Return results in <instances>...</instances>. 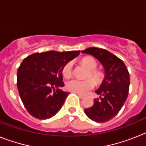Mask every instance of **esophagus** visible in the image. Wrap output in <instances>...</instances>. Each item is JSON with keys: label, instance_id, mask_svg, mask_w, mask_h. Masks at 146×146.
Returning <instances> with one entry per match:
<instances>
[{"label": "esophagus", "instance_id": "34e87169", "mask_svg": "<svg viewBox=\"0 0 146 146\" xmlns=\"http://www.w3.org/2000/svg\"><path fill=\"white\" fill-rule=\"evenodd\" d=\"M77 95H78V96H79V97L80 98V99H83V98L85 97V96H83V95H81V94H77Z\"/></svg>", "mask_w": 146, "mask_h": 146}]
</instances>
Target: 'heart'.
<instances>
[{
    "label": "heart",
    "instance_id": "heart-1",
    "mask_svg": "<svg viewBox=\"0 0 146 146\" xmlns=\"http://www.w3.org/2000/svg\"><path fill=\"white\" fill-rule=\"evenodd\" d=\"M82 64L89 69L87 77H91L95 82H99L101 80V74L96 70L97 64L96 60L92 58H84L82 60ZM73 64L72 62H68L63 68V74L65 77H69L72 73ZM94 83L91 79L80 80L77 78H72L69 80L66 83V88L68 91L80 94H85L88 91L94 88Z\"/></svg>",
    "mask_w": 146,
    "mask_h": 146
}]
</instances>
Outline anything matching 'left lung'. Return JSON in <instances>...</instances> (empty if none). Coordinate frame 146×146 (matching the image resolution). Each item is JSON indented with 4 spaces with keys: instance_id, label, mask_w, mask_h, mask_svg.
<instances>
[{
    "instance_id": "8db88e82",
    "label": "left lung",
    "mask_w": 146,
    "mask_h": 146,
    "mask_svg": "<svg viewBox=\"0 0 146 146\" xmlns=\"http://www.w3.org/2000/svg\"><path fill=\"white\" fill-rule=\"evenodd\" d=\"M81 52L96 58L105 72L104 80L96 91L99 98L94 99V105L85 109V113L96 122H106L118 114L127 99L129 73L123 60L104 49L89 47Z\"/></svg>"
}]
</instances>
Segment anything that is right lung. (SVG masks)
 I'll list each match as a JSON object with an SVG mask.
<instances>
[{"instance_id":"obj_1","label":"right lung","mask_w":146,"mask_h":146,"mask_svg":"<svg viewBox=\"0 0 146 146\" xmlns=\"http://www.w3.org/2000/svg\"><path fill=\"white\" fill-rule=\"evenodd\" d=\"M80 51L36 52L25 58L17 69V86L27 111L39 120L55 115L69 93L59 89L64 86L62 71Z\"/></svg>"}]
</instances>
